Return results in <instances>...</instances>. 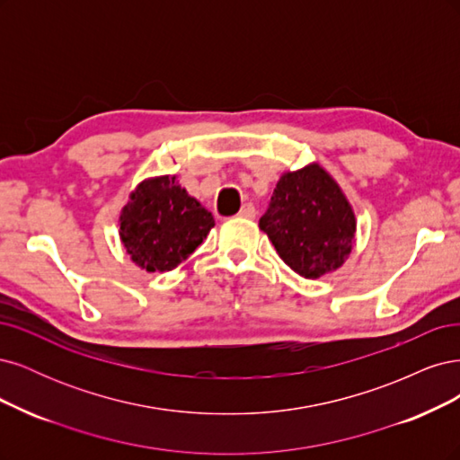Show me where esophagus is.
<instances>
[{
	"instance_id": "obj_1",
	"label": "esophagus",
	"mask_w": 460,
	"mask_h": 460,
	"mask_svg": "<svg viewBox=\"0 0 460 460\" xmlns=\"http://www.w3.org/2000/svg\"><path fill=\"white\" fill-rule=\"evenodd\" d=\"M239 217H244V219H254V217H256V208H254V204H252V202L243 204V208H241V212H239Z\"/></svg>"
}]
</instances>
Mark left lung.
<instances>
[{
	"label": "left lung",
	"mask_w": 460,
	"mask_h": 460,
	"mask_svg": "<svg viewBox=\"0 0 460 460\" xmlns=\"http://www.w3.org/2000/svg\"><path fill=\"white\" fill-rule=\"evenodd\" d=\"M277 254L292 271L319 279L342 268L358 221L332 175L319 164L280 175L270 208L260 217Z\"/></svg>",
	"instance_id": "left-lung-1"
}]
</instances>
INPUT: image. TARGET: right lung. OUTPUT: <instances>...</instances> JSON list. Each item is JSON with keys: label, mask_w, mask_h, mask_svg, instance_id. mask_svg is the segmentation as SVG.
Returning <instances> with one entry per match:
<instances>
[{"label": "right lung", "mask_w": 460, "mask_h": 460, "mask_svg": "<svg viewBox=\"0 0 460 460\" xmlns=\"http://www.w3.org/2000/svg\"><path fill=\"white\" fill-rule=\"evenodd\" d=\"M212 227V214L175 181V175L141 181L120 214L122 244L131 261L149 273L177 268Z\"/></svg>", "instance_id": "right-lung-1"}]
</instances>
